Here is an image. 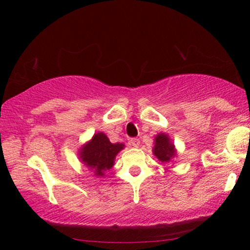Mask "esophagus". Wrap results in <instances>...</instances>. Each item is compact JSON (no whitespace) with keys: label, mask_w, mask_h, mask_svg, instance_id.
<instances>
[{"label":"esophagus","mask_w":250,"mask_h":250,"mask_svg":"<svg viewBox=\"0 0 250 250\" xmlns=\"http://www.w3.org/2000/svg\"><path fill=\"white\" fill-rule=\"evenodd\" d=\"M129 143H131V146H135V148H138V146H140V140L136 139V138H133L129 140Z\"/></svg>","instance_id":"esophagus-1"}]
</instances>
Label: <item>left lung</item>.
Returning <instances> with one entry per match:
<instances>
[{
  "mask_svg": "<svg viewBox=\"0 0 250 250\" xmlns=\"http://www.w3.org/2000/svg\"><path fill=\"white\" fill-rule=\"evenodd\" d=\"M152 152L158 158L159 162L164 164V166L172 162L173 158H175L177 155L172 139L169 138L168 134L162 132L156 135L155 141H153Z\"/></svg>",
  "mask_w": 250,
  "mask_h": 250,
  "instance_id": "1",
  "label": "left lung"
}]
</instances>
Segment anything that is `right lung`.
<instances>
[{
    "mask_svg": "<svg viewBox=\"0 0 250 250\" xmlns=\"http://www.w3.org/2000/svg\"><path fill=\"white\" fill-rule=\"evenodd\" d=\"M124 148L125 145L111 143L104 132H98L81 146L78 158L93 172V176L104 177L105 172L115 165L116 156Z\"/></svg>",
    "mask_w": 250,
    "mask_h": 250,
    "instance_id": "1",
    "label": "right lung"
}]
</instances>
